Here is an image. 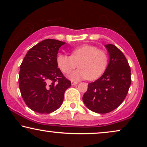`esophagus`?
I'll return each instance as SVG.
<instances>
[{"instance_id": "esophagus-1", "label": "esophagus", "mask_w": 147, "mask_h": 147, "mask_svg": "<svg viewBox=\"0 0 147 147\" xmlns=\"http://www.w3.org/2000/svg\"><path fill=\"white\" fill-rule=\"evenodd\" d=\"M71 85L72 86H75V85H77V84H78V82H74V81H71Z\"/></svg>"}]
</instances>
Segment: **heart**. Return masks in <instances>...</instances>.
<instances>
[{"mask_svg": "<svg viewBox=\"0 0 147 147\" xmlns=\"http://www.w3.org/2000/svg\"><path fill=\"white\" fill-rule=\"evenodd\" d=\"M58 67L65 74H68L78 66L69 78L73 80L88 79L94 80L106 71L108 64V55L105 51L98 49L91 45H84L76 48L71 55L59 54L57 57Z\"/></svg>", "mask_w": 147, "mask_h": 147, "instance_id": "1", "label": "heart"}]
</instances>
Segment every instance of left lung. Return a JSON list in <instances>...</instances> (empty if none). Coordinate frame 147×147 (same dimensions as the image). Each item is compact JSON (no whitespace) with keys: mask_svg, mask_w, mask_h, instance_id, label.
I'll list each match as a JSON object with an SVG mask.
<instances>
[{"mask_svg":"<svg viewBox=\"0 0 147 147\" xmlns=\"http://www.w3.org/2000/svg\"><path fill=\"white\" fill-rule=\"evenodd\" d=\"M109 63L101 77L88 84L83 102L88 109L106 114L115 110L125 99L131 84V73L122 52L112 44L105 45Z\"/></svg>","mask_w":147,"mask_h":147,"instance_id":"obj_1","label":"left lung"}]
</instances>
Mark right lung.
Returning <instances> with one entry per match:
<instances>
[{
	"label": "right lung",
	"mask_w": 147,
	"mask_h": 147,
	"mask_svg": "<svg viewBox=\"0 0 147 147\" xmlns=\"http://www.w3.org/2000/svg\"><path fill=\"white\" fill-rule=\"evenodd\" d=\"M65 44L56 39L43 40L29 50L20 66L21 96L28 107L38 113L57 110L71 85L57 68L58 51Z\"/></svg>",
	"instance_id": "1"
}]
</instances>
